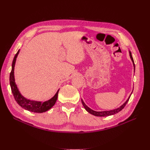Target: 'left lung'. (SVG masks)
<instances>
[{"instance_id":"8db88e82","label":"left lung","mask_w":150,"mask_h":150,"mask_svg":"<svg viewBox=\"0 0 150 150\" xmlns=\"http://www.w3.org/2000/svg\"><path fill=\"white\" fill-rule=\"evenodd\" d=\"M129 56H130V57L131 59V60H132L133 62V65H134V60H133V58L132 57V55H131V52H129ZM131 96V95H130ZM130 96L128 98V99H127V101L122 104V106H121L120 108H117V109H115V110H111V111H93V110H91V109H90L89 107H88L86 105L85 103H84V101L81 99V102H82V104L84 106V108H85V110L87 111L88 112L91 113V115H93L94 116H111V115H113L115 114H116V113H117L118 112L121 111L122 109H123L125 108V106H126V104H127V103L128 102L129 99V98Z\"/></svg>"}]
</instances>
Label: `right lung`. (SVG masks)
<instances>
[{
    "label": "right lung",
    "mask_w": 150,
    "mask_h": 150,
    "mask_svg": "<svg viewBox=\"0 0 150 150\" xmlns=\"http://www.w3.org/2000/svg\"><path fill=\"white\" fill-rule=\"evenodd\" d=\"M19 52V50L17 51V52L14 56V58H13L12 64V70L10 73V85L13 98H14L15 100L18 103V104L26 110L39 113L46 112L50 110V109L55 104L57 99L59 90L57 91V92L56 93V94L54 95V97H52L51 99H49V100L43 103L30 101L22 96L17 88V86L15 83L14 74H13V70H14V66L16 61V58Z\"/></svg>",
    "instance_id": "1"
}]
</instances>
